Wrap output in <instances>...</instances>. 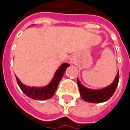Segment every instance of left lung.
I'll return each mask as SVG.
<instances>
[{"label":"left lung","mask_w":130,"mask_h":130,"mask_svg":"<svg viewBox=\"0 0 130 130\" xmlns=\"http://www.w3.org/2000/svg\"><path fill=\"white\" fill-rule=\"evenodd\" d=\"M119 75L118 72L114 82L109 86L100 90H93L87 88L83 86L79 81L78 79H77V83L78 85L80 96L84 101L91 103H101L106 101L112 96L116 91V88L117 87L119 83Z\"/></svg>","instance_id":"left-lung-1"}]
</instances>
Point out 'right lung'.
<instances>
[{
    "mask_svg": "<svg viewBox=\"0 0 130 130\" xmlns=\"http://www.w3.org/2000/svg\"><path fill=\"white\" fill-rule=\"evenodd\" d=\"M69 65L68 63L62 64L60 67L59 68V69L56 71V73L54 75V78H52L51 82L44 87H29L27 86H25L16 76L17 83L19 86L20 87L21 90L29 98L34 100H39V101L47 100L54 96L57 88V86L62 78L64 73L65 72V70Z\"/></svg>",
    "mask_w": 130,
    "mask_h": 130,
    "instance_id": "1",
    "label": "right lung"
}]
</instances>
